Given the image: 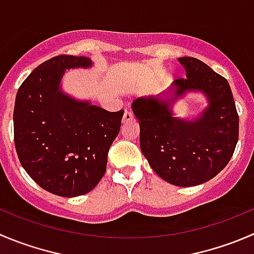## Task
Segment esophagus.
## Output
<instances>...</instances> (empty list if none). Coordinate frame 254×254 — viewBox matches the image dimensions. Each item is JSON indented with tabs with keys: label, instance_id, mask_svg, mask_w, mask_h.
I'll return each instance as SVG.
<instances>
[{
	"label": "esophagus",
	"instance_id": "1",
	"mask_svg": "<svg viewBox=\"0 0 254 254\" xmlns=\"http://www.w3.org/2000/svg\"><path fill=\"white\" fill-rule=\"evenodd\" d=\"M132 119H134V117H132V113L129 112V110H125L124 117H123V123H124V124H127V123L131 122Z\"/></svg>",
	"mask_w": 254,
	"mask_h": 254
}]
</instances>
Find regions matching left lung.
Instances as JSON below:
<instances>
[{
	"mask_svg": "<svg viewBox=\"0 0 254 254\" xmlns=\"http://www.w3.org/2000/svg\"><path fill=\"white\" fill-rule=\"evenodd\" d=\"M179 62L187 78L174 80L164 94L137 98L131 108L140 124L141 152L151 169L169 184L190 187L225 169L237 145L240 120L226 78L197 58L182 57ZM189 91L203 92L209 100L192 121L172 113L173 103Z\"/></svg>",
	"mask_w": 254,
	"mask_h": 254,
	"instance_id": "8db88e82",
	"label": "left lung"
}]
</instances>
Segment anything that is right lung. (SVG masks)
Returning a JSON list of instances; mask_svg holds the SVG:
<instances>
[{
    "mask_svg": "<svg viewBox=\"0 0 254 254\" xmlns=\"http://www.w3.org/2000/svg\"><path fill=\"white\" fill-rule=\"evenodd\" d=\"M89 67L88 57H53L26 78L16 95L14 146L21 165L42 189L62 197L84 195L99 184L124 115L62 92L65 69Z\"/></svg>",
    "mask_w": 254,
    "mask_h": 254,
    "instance_id": "add662e5",
    "label": "right lung"
}]
</instances>
